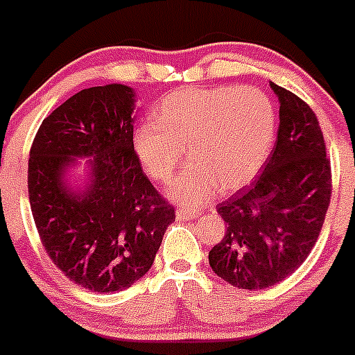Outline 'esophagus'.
<instances>
[{
    "mask_svg": "<svg viewBox=\"0 0 355 355\" xmlns=\"http://www.w3.org/2000/svg\"><path fill=\"white\" fill-rule=\"evenodd\" d=\"M199 214V209H193V207H180V209L175 211V218H178L180 222H184V220H195Z\"/></svg>",
    "mask_w": 355,
    "mask_h": 355,
    "instance_id": "esophagus-1",
    "label": "esophagus"
}]
</instances>
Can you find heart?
<instances>
[{"mask_svg": "<svg viewBox=\"0 0 355 355\" xmlns=\"http://www.w3.org/2000/svg\"><path fill=\"white\" fill-rule=\"evenodd\" d=\"M155 118L135 128L133 149L153 180L167 183L188 148L191 164L168 190L181 204L206 202L218 187H246L275 142V105L257 87H183L158 103Z\"/></svg>", "mask_w": 355, "mask_h": 355, "instance_id": "heart-1", "label": "heart"}]
</instances>
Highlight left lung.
Listing matches in <instances>:
<instances>
[{"mask_svg": "<svg viewBox=\"0 0 355 355\" xmlns=\"http://www.w3.org/2000/svg\"><path fill=\"white\" fill-rule=\"evenodd\" d=\"M271 87L279 100L276 144L259 180L218 204L227 230L209 252L213 271L248 291L272 287L303 264L331 202V164L317 116L288 89Z\"/></svg>", "mask_w": 355, "mask_h": 355, "instance_id": "8db88e82", "label": "left lung"}]
</instances>
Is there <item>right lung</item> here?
Instances as JSON below:
<instances>
[{
  "instance_id": "1",
  "label": "right lung",
  "mask_w": 355,
  "mask_h": 355,
  "mask_svg": "<svg viewBox=\"0 0 355 355\" xmlns=\"http://www.w3.org/2000/svg\"><path fill=\"white\" fill-rule=\"evenodd\" d=\"M133 109L130 86L87 87L49 114L29 151V206L42 245L67 278L100 294L142 278L175 220L133 149ZM77 157L90 158L83 191L64 178Z\"/></svg>"
}]
</instances>
